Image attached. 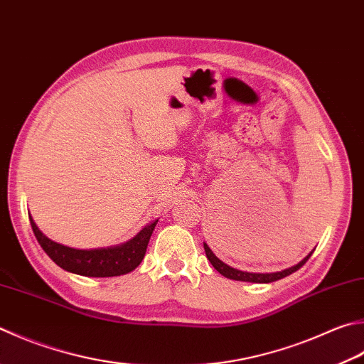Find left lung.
<instances>
[{
	"label": "left lung",
	"mask_w": 364,
	"mask_h": 364,
	"mask_svg": "<svg viewBox=\"0 0 364 364\" xmlns=\"http://www.w3.org/2000/svg\"><path fill=\"white\" fill-rule=\"evenodd\" d=\"M204 250H205V257H208V259L210 262V264L215 267V269L222 274V276H225L226 279H232V280H239V282H253V284H269V282H276V280L279 279H284L287 276H290L291 272L298 271L301 266H303L307 259H309V257L312 255V252L307 255L304 259H301V262L298 264H294L291 267H289V269H284V271H279V272H247V271H239L236 269V267H231L226 263H223L220 258H217L214 255V252L210 250V247L204 242Z\"/></svg>",
	"instance_id": "left-lung-1"
}]
</instances>
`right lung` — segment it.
<instances>
[{
	"label": "right lung",
	"mask_w": 364,
	"mask_h": 364,
	"mask_svg": "<svg viewBox=\"0 0 364 364\" xmlns=\"http://www.w3.org/2000/svg\"><path fill=\"white\" fill-rule=\"evenodd\" d=\"M156 222L159 220L149 223L146 228H142L138 235L125 244L106 247V249L80 250L52 241L38 228V225L34 223L33 217L30 215L34 236L55 264L63 267L68 272L85 277H114L136 269L146 255L149 239L152 236Z\"/></svg>",
	"instance_id": "1"
}]
</instances>
